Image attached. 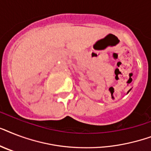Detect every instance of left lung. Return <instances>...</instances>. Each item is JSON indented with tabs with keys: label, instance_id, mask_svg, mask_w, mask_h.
<instances>
[{
	"label": "left lung",
	"instance_id": "1",
	"mask_svg": "<svg viewBox=\"0 0 151 151\" xmlns=\"http://www.w3.org/2000/svg\"><path fill=\"white\" fill-rule=\"evenodd\" d=\"M129 91H130V90H129Z\"/></svg>",
	"mask_w": 151,
	"mask_h": 151
}]
</instances>
